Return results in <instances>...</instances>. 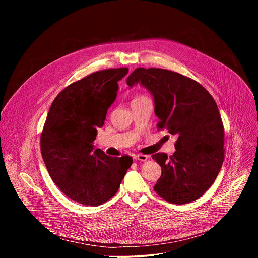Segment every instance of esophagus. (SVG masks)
<instances>
[{
	"label": "esophagus",
	"mask_w": 258,
	"mask_h": 258,
	"mask_svg": "<svg viewBox=\"0 0 258 258\" xmlns=\"http://www.w3.org/2000/svg\"><path fill=\"white\" fill-rule=\"evenodd\" d=\"M133 158L135 160H139V161H146L147 159H148V156L142 155V154H136V155H133Z\"/></svg>",
	"instance_id": "esophagus-1"
}]
</instances>
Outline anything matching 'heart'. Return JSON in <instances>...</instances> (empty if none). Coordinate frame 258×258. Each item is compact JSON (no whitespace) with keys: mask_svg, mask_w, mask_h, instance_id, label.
I'll use <instances>...</instances> for the list:
<instances>
[{"mask_svg":"<svg viewBox=\"0 0 258 258\" xmlns=\"http://www.w3.org/2000/svg\"><path fill=\"white\" fill-rule=\"evenodd\" d=\"M144 98H146V97H144V96H138V97H136L134 100H139V99H144Z\"/></svg>","mask_w":258,"mask_h":258,"instance_id":"heart-1","label":"heart"}]
</instances>
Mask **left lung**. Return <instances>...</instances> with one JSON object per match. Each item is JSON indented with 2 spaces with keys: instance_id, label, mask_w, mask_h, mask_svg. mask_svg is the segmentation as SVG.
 <instances>
[{
  "instance_id": "8db88e82",
  "label": "left lung",
  "mask_w": 258,
  "mask_h": 258,
  "mask_svg": "<svg viewBox=\"0 0 258 258\" xmlns=\"http://www.w3.org/2000/svg\"><path fill=\"white\" fill-rule=\"evenodd\" d=\"M139 83L154 97L157 128L177 136L171 156L152 155L162 170L154 191L169 203H190L210 188L225 159V130L217 105L199 83L167 69L139 67L126 84Z\"/></svg>"
}]
</instances>
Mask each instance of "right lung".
<instances>
[{"label": "right lung", "instance_id": "add662e5", "mask_svg": "<svg viewBox=\"0 0 258 258\" xmlns=\"http://www.w3.org/2000/svg\"><path fill=\"white\" fill-rule=\"evenodd\" d=\"M126 67L100 70L72 83L53 101L41 135V152L56 186L70 199L98 206L114 196L133 158L94 150L97 128L115 101Z\"/></svg>", "mask_w": 258, "mask_h": 258}]
</instances>
